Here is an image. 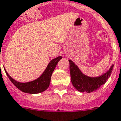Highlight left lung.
<instances>
[{
	"label": "left lung",
	"mask_w": 121,
	"mask_h": 121,
	"mask_svg": "<svg viewBox=\"0 0 121 121\" xmlns=\"http://www.w3.org/2000/svg\"><path fill=\"white\" fill-rule=\"evenodd\" d=\"M69 62L71 82L73 86L80 92L91 93L98 90L107 81L111 75L114 67V65H112L107 73L100 76L89 77L82 73L78 67L71 60H69Z\"/></svg>",
	"instance_id": "obj_1"
}]
</instances>
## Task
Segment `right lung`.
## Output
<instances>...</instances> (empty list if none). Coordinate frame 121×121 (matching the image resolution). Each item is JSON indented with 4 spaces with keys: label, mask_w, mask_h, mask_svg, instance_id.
I'll list each match as a JSON object with an SVG mask.
<instances>
[{
    "label": "right lung",
    "mask_w": 121,
    "mask_h": 121,
    "mask_svg": "<svg viewBox=\"0 0 121 121\" xmlns=\"http://www.w3.org/2000/svg\"><path fill=\"white\" fill-rule=\"evenodd\" d=\"M62 58V57L61 56H59L52 59L48 64L45 70L40 77L34 81H30L27 83H20L16 81L9 75L5 69H4V70L11 82L21 91L27 93H30V94L40 93L46 90L48 88L52 73L56 68V65Z\"/></svg>",
    "instance_id": "right-lung-1"
}]
</instances>
